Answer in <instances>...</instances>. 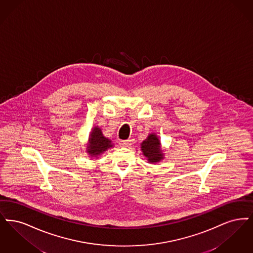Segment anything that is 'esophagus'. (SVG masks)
I'll return each mask as SVG.
<instances>
[{
    "instance_id": "obj_1",
    "label": "esophagus",
    "mask_w": 253,
    "mask_h": 253,
    "mask_svg": "<svg viewBox=\"0 0 253 253\" xmlns=\"http://www.w3.org/2000/svg\"><path fill=\"white\" fill-rule=\"evenodd\" d=\"M131 144V140H126V141H121L120 142V145H121L122 147H127V146H130Z\"/></svg>"
}]
</instances>
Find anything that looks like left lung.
<instances>
[{"label": "left lung", "instance_id": "8db88e82", "mask_svg": "<svg viewBox=\"0 0 253 253\" xmlns=\"http://www.w3.org/2000/svg\"><path fill=\"white\" fill-rule=\"evenodd\" d=\"M141 150L151 164L159 163L164 159V153L161 149V142L155 133H151L141 144Z\"/></svg>", "mask_w": 253, "mask_h": 253}]
</instances>
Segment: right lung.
<instances>
[{
  "label": "right lung",
  "mask_w": 253,
  "mask_h": 253,
  "mask_svg": "<svg viewBox=\"0 0 253 253\" xmlns=\"http://www.w3.org/2000/svg\"><path fill=\"white\" fill-rule=\"evenodd\" d=\"M112 143L110 139L106 138L102 130L98 126H94L88 137V143L87 145V153L92 157L98 158V156L103 154L108 148L112 147Z\"/></svg>",
  "instance_id": "1"
}]
</instances>
